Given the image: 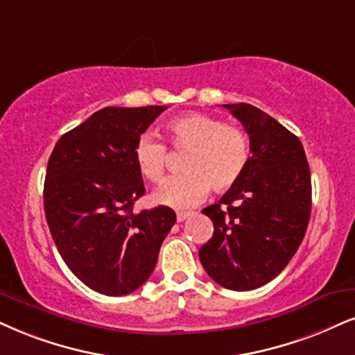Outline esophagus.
Masks as SVG:
<instances>
[{
    "instance_id": "34e87169",
    "label": "esophagus",
    "mask_w": 355,
    "mask_h": 355,
    "mask_svg": "<svg viewBox=\"0 0 355 355\" xmlns=\"http://www.w3.org/2000/svg\"><path fill=\"white\" fill-rule=\"evenodd\" d=\"M191 214L189 212H178V216H176V218H178V222H184L187 217H189Z\"/></svg>"
}]
</instances>
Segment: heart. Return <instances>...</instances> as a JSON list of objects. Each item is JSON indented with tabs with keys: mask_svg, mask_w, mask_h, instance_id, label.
I'll return each instance as SVG.
<instances>
[{
	"mask_svg": "<svg viewBox=\"0 0 355 355\" xmlns=\"http://www.w3.org/2000/svg\"><path fill=\"white\" fill-rule=\"evenodd\" d=\"M169 144L186 151L179 176L169 178L156 191V202L173 209H189L205 198L209 189L225 192L242 179L250 163V143L237 126L225 125L204 113H187L166 125ZM139 174L150 182H161L168 163L164 143L151 135L138 138L133 150Z\"/></svg>",
	"mask_w": 355,
	"mask_h": 355,
	"instance_id": "obj_1",
	"label": "heart"
}]
</instances>
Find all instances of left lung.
Listing matches in <instances>:
<instances>
[{"mask_svg":"<svg viewBox=\"0 0 355 355\" xmlns=\"http://www.w3.org/2000/svg\"><path fill=\"white\" fill-rule=\"evenodd\" d=\"M250 138V163L217 204L202 209L214 235L199 250L214 282L255 290L282 273L311 216V173L300 138L248 103L222 105Z\"/></svg>","mask_w":355,"mask_h":355,"instance_id":"8db88e82","label":"left lung"}]
</instances>
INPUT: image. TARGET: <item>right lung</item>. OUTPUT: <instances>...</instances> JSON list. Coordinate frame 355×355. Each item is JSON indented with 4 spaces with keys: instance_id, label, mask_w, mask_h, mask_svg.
Segmentation results:
<instances>
[{
    "instance_id": "1",
    "label": "right lung",
    "mask_w": 355,
    "mask_h": 355,
    "mask_svg": "<svg viewBox=\"0 0 355 355\" xmlns=\"http://www.w3.org/2000/svg\"><path fill=\"white\" fill-rule=\"evenodd\" d=\"M164 110L105 107L62 135L47 163L44 211L57 250L82 283L102 295L138 290L176 222L166 205L133 212L144 194L135 144Z\"/></svg>"
}]
</instances>
